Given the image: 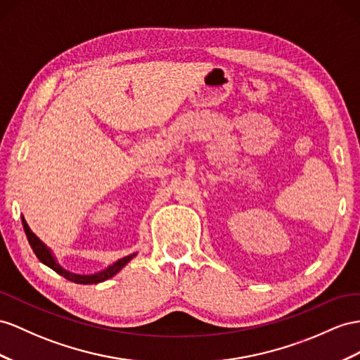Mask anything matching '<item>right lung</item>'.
I'll use <instances>...</instances> for the list:
<instances>
[{
    "label": "right lung",
    "mask_w": 360,
    "mask_h": 360,
    "mask_svg": "<svg viewBox=\"0 0 360 360\" xmlns=\"http://www.w3.org/2000/svg\"><path fill=\"white\" fill-rule=\"evenodd\" d=\"M22 226H24V231H25L27 238H29V243L32 246V250L36 254V257H38V259H39V262H42L44 264H47L49 268H51L54 272H58L59 275H62L63 278H67V280H70L72 283H77V284H97V283H101V281H106L108 278H110V276H114L117 272L122 271L124 266L135 257V254L123 257V259H120L112 266H109L108 269L101 271V272H97V274H92V275L72 274V272H68V271H65L63 268H60L59 263L54 260L51 251L39 240L38 237L33 234V231L29 228V225H27L24 217H22Z\"/></svg>",
    "instance_id": "right-lung-1"
}]
</instances>
